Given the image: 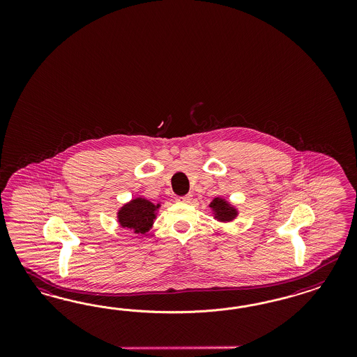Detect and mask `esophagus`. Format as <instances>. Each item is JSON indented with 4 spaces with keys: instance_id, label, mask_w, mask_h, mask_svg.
Instances as JSON below:
<instances>
[{
    "instance_id": "34e87169",
    "label": "esophagus",
    "mask_w": 357,
    "mask_h": 357,
    "mask_svg": "<svg viewBox=\"0 0 357 357\" xmlns=\"http://www.w3.org/2000/svg\"><path fill=\"white\" fill-rule=\"evenodd\" d=\"M176 200L178 202H181V203H190L191 200H192V195H184V196H179V197H176Z\"/></svg>"
}]
</instances>
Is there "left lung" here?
Segmentation results:
<instances>
[{
  "mask_svg": "<svg viewBox=\"0 0 357 357\" xmlns=\"http://www.w3.org/2000/svg\"><path fill=\"white\" fill-rule=\"evenodd\" d=\"M209 206L215 211V216H216L217 220H220L222 222L231 221L234 217L237 216L236 208H233L221 197H215Z\"/></svg>",
  "mask_w": 357,
  "mask_h": 357,
  "instance_id": "obj_1",
  "label": "left lung"
}]
</instances>
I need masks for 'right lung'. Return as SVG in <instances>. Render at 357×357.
Returning <instances> with one entry per match:
<instances>
[{
	"label": "right lung",
	"mask_w": 357,
	"mask_h": 357,
	"mask_svg": "<svg viewBox=\"0 0 357 357\" xmlns=\"http://www.w3.org/2000/svg\"><path fill=\"white\" fill-rule=\"evenodd\" d=\"M158 208L160 204H153L146 199H133L128 204L121 206L118 213L119 224L123 227L135 230V233L144 234L151 229Z\"/></svg>",
	"instance_id": "add662e5"
}]
</instances>
